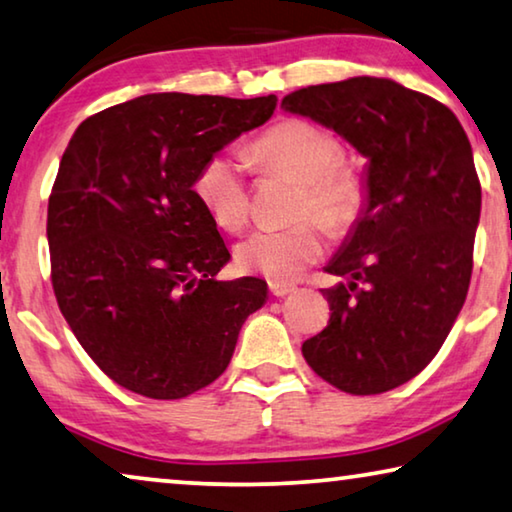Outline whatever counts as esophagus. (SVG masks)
Wrapping results in <instances>:
<instances>
[{"label":"esophagus","mask_w":512,"mask_h":512,"mask_svg":"<svg viewBox=\"0 0 512 512\" xmlns=\"http://www.w3.org/2000/svg\"><path fill=\"white\" fill-rule=\"evenodd\" d=\"M269 292H271L273 296H278V299H285V296L296 292V287L289 285V282H271Z\"/></svg>","instance_id":"esophagus-1"}]
</instances>
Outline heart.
I'll use <instances>...</instances> for the list:
<instances>
[{
    "instance_id": "obj_1",
    "label": "heart",
    "mask_w": 512,
    "mask_h": 512,
    "mask_svg": "<svg viewBox=\"0 0 512 512\" xmlns=\"http://www.w3.org/2000/svg\"><path fill=\"white\" fill-rule=\"evenodd\" d=\"M246 156L259 172L282 174L301 183L292 227H262L236 246V264L271 282H292L324 253V232L345 234L361 220L368 190L352 165L342 163V142L326 128L303 119L271 126L248 144ZM195 190L225 230H239L250 213L246 165L241 158L216 154L202 165Z\"/></svg>"
}]
</instances>
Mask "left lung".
Listing matches in <instances>:
<instances>
[{
    "label": "left lung",
    "instance_id": "left-lung-1",
    "mask_svg": "<svg viewBox=\"0 0 512 512\" xmlns=\"http://www.w3.org/2000/svg\"><path fill=\"white\" fill-rule=\"evenodd\" d=\"M282 108L333 128L370 160L368 207L326 273L329 324L303 342L340 391L377 395L414 379L469 292L480 181L469 137L444 103L384 78L312 85Z\"/></svg>",
    "mask_w": 512,
    "mask_h": 512
}]
</instances>
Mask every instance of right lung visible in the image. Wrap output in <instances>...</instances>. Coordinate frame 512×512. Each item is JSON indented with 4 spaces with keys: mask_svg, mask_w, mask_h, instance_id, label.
<instances>
[{
    "mask_svg": "<svg viewBox=\"0 0 512 512\" xmlns=\"http://www.w3.org/2000/svg\"><path fill=\"white\" fill-rule=\"evenodd\" d=\"M276 101L147 94L91 114L68 142L48 200L52 289L82 349L128 391L179 400L209 386L264 305V280H216L230 250L193 186Z\"/></svg>",
    "mask_w": 512,
    "mask_h": 512,
    "instance_id": "1",
    "label": "right lung"
}]
</instances>
